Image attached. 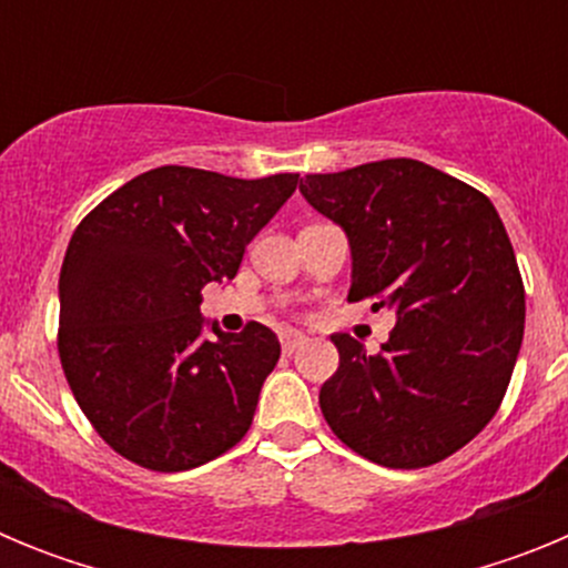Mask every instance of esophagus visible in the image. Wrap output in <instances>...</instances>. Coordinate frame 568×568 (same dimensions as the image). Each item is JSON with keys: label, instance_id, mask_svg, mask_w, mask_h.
Wrapping results in <instances>:
<instances>
[{"label": "esophagus", "instance_id": "1", "mask_svg": "<svg viewBox=\"0 0 568 568\" xmlns=\"http://www.w3.org/2000/svg\"><path fill=\"white\" fill-rule=\"evenodd\" d=\"M304 344H307V335L304 333H295V329H284V333H281V349L287 355H293L295 349H301Z\"/></svg>", "mask_w": 568, "mask_h": 568}]
</instances>
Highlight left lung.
<instances>
[{"label": "left lung", "mask_w": 568, "mask_h": 568, "mask_svg": "<svg viewBox=\"0 0 568 568\" xmlns=\"http://www.w3.org/2000/svg\"><path fill=\"white\" fill-rule=\"evenodd\" d=\"M298 190L346 233V298L395 313L375 355L333 335L341 364L318 395L329 429L389 469L449 458L498 413L524 341V281L498 210L415 159L313 173Z\"/></svg>", "instance_id": "obj_1"}]
</instances>
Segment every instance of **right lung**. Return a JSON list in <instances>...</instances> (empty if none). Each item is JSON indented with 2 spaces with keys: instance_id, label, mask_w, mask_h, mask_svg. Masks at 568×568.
Masks as SVG:
<instances>
[{
  "instance_id": "1",
  "label": "right lung",
  "mask_w": 568,
  "mask_h": 568,
  "mask_svg": "<svg viewBox=\"0 0 568 568\" xmlns=\"http://www.w3.org/2000/svg\"><path fill=\"white\" fill-rule=\"evenodd\" d=\"M298 173L233 179L155 168L90 210L59 275V358L73 398L122 458L184 471L233 449L278 364L275 333L204 338L202 290L235 278Z\"/></svg>"
}]
</instances>
